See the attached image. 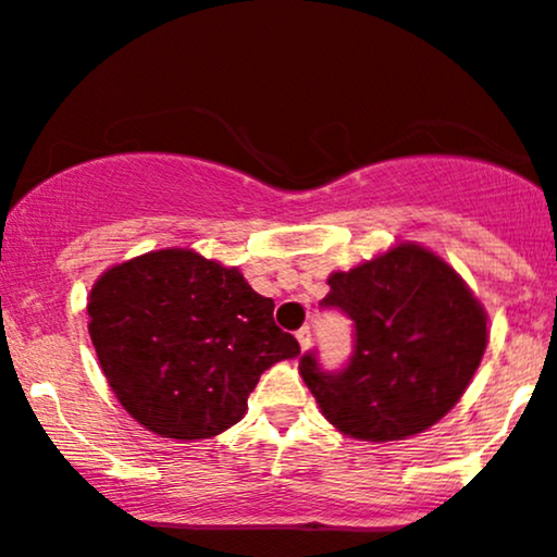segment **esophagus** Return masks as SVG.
<instances>
[{"label": "esophagus", "instance_id": "obj_1", "mask_svg": "<svg viewBox=\"0 0 557 557\" xmlns=\"http://www.w3.org/2000/svg\"><path fill=\"white\" fill-rule=\"evenodd\" d=\"M296 341H298V346H301V351H307V348L311 346V330H309V327L298 330Z\"/></svg>", "mask_w": 557, "mask_h": 557}]
</instances>
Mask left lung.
I'll use <instances>...</instances> for the list:
<instances>
[{
	"instance_id": "obj_1",
	"label": "left lung",
	"mask_w": 557,
	"mask_h": 557,
	"mask_svg": "<svg viewBox=\"0 0 557 557\" xmlns=\"http://www.w3.org/2000/svg\"><path fill=\"white\" fill-rule=\"evenodd\" d=\"M322 307L354 320L346 370L298 372L330 425L359 442H401L460 401L486 351V309L442 256L396 243L364 264L333 272Z\"/></svg>"
}]
</instances>
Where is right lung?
I'll return each instance as SVG.
<instances>
[{
  "mask_svg": "<svg viewBox=\"0 0 557 557\" xmlns=\"http://www.w3.org/2000/svg\"><path fill=\"white\" fill-rule=\"evenodd\" d=\"M274 301L237 267L163 248L106 269L87 314L108 386L161 438H211L243 420L274 362L301 354L274 325Z\"/></svg>",
  "mask_w": 557,
  "mask_h": 557,
  "instance_id": "add662e5",
  "label": "right lung"
}]
</instances>
